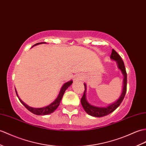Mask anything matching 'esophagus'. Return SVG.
Masks as SVG:
<instances>
[{
	"instance_id": "1",
	"label": "esophagus",
	"mask_w": 146,
	"mask_h": 146,
	"mask_svg": "<svg viewBox=\"0 0 146 146\" xmlns=\"http://www.w3.org/2000/svg\"><path fill=\"white\" fill-rule=\"evenodd\" d=\"M74 81H81L82 80V76H81V75H76L75 76V77L74 78Z\"/></svg>"
}]
</instances>
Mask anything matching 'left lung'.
<instances>
[{"label": "left lung", "mask_w": 146, "mask_h": 146, "mask_svg": "<svg viewBox=\"0 0 146 146\" xmlns=\"http://www.w3.org/2000/svg\"><path fill=\"white\" fill-rule=\"evenodd\" d=\"M111 60H113L116 62L117 67L119 70H120L122 72V74H123L124 79H123V88L122 93L120 97L114 102L113 103L110 104L106 107H98L93 106L90 104L86 100V84L84 83V91L83 97L81 99V103L82 104V106L84 111H86L87 114L91 116L96 117H101L106 116L109 114L113 112L117 108L119 107L122 101L124 100L125 94L126 93L127 90V73L126 71V68L124 66V63L123 60L121 59V56L118 55V53L115 51L114 49L112 50V53L110 56Z\"/></svg>", "instance_id": "left-lung-1"}]
</instances>
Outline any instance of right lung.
Wrapping results in <instances>:
<instances>
[{"label":"right lung","instance_id":"right-lung-1","mask_svg":"<svg viewBox=\"0 0 146 146\" xmlns=\"http://www.w3.org/2000/svg\"><path fill=\"white\" fill-rule=\"evenodd\" d=\"M43 43H46V42H41V43H36L35 45H34L33 46L38 45H40V44H43ZM72 83H73V81L72 80H70V81H68V82H66V83H65V84H64L62 86V88H61L58 96V97L56 98V100L54 101L53 103H52L48 105V106H45V107H43V108H32V107H30V106H28V105L26 104L19 98V96H18V94H17V92L16 90H15V93H16L17 96L19 100H20V102H21V103L29 111H30L33 114H36V115H46V114H51V113H53V112L56 110V108L58 107V106L60 105V101H61V100H62V99L63 96V94H64V93H65V91H66V90L68 88L70 85H72Z\"/></svg>","mask_w":146,"mask_h":146}]
</instances>
